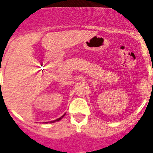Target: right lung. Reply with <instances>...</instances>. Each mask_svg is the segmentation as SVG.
<instances>
[{
  "label": "right lung",
  "instance_id": "1",
  "mask_svg": "<svg viewBox=\"0 0 153 153\" xmlns=\"http://www.w3.org/2000/svg\"><path fill=\"white\" fill-rule=\"evenodd\" d=\"M65 115H63L62 117H60V118H58V119L55 120H53V121H50V123H54V122H56V121H59L60 120H61V119H62V118H63V117H64V116H65ZM46 123H48V122H46Z\"/></svg>",
  "mask_w": 153,
  "mask_h": 153
}]
</instances>
